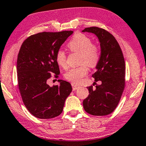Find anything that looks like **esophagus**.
Masks as SVG:
<instances>
[{
  "label": "esophagus",
  "mask_w": 146,
  "mask_h": 146,
  "mask_svg": "<svg viewBox=\"0 0 146 146\" xmlns=\"http://www.w3.org/2000/svg\"><path fill=\"white\" fill-rule=\"evenodd\" d=\"M71 86H72V87H73V91H75V90L79 89V88H80V86H78V85L74 84V83L71 84Z\"/></svg>",
  "instance_id": "34e87169"
}]
</instances>
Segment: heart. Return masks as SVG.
I'll return each instance as SVG.
<instances>
[{
    "mask_svg": "<svg viewBox=\"0 0 146 146\" xmlns=\"http://www.w3.org/2000/svg\"><path fill=\"white\" fill-rule=\"evenodd\" d=\"M93 42L90 37L82 33H77L73 36L68 44V48L72 52L80 54L79 61L82 63L80 66L71 68L64 73L67 80L74 84H79L88 74V65L90 67H96L101 58V50L98 46L92 44ZM55 59L56 63L62 68H67V55L62 50H57Z\"/></svg>",
    "mask_w": 146,
    "mask_h": 146,
    "instance_id": "b5f03b06",
    "label": "heart"
}]
</instances>
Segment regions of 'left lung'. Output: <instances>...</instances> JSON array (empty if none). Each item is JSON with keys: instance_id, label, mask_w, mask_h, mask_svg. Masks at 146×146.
Masks as SVG:
<instances>
[{"instance_id": "left-lung-1", "label": "left lung", "mask_w": 146, "mask_h": 146, "mask_svg": "<svg viewBox=\"0 0 146 146\" xmlns=\"http://www.w3.org/2000/svg\"><path fill=\"white\" fill-rule=\"evenodd\" d=\"M83 32L93 33L100 42L101 58L92 75L96 88L88 87L90 94L83 101L86 111L94 116L108 115L119 104L125 86V62L123 52L115 38L104 29L86 27Z\"/></svg>"}]
</instances>
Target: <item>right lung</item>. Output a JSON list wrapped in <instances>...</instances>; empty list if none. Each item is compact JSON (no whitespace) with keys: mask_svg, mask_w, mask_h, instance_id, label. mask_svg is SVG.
<instances>
[{"mask_svg":"<svg viewBox=\"0 0 146 146\" xmlns=\"http://www.w3.org/2000/svg\"><path fill=\"white\" fill-rule=\"evenodd\" d=\"M73 31L40 32L25 40L17 62L18 87L23 104L38 119H52L62 113L71 85L58 79L59 85L49 86L47 81L60 74L55 55Z\"/></svg>","mask_w":146,"mask_h":146,"instance_id":"add662e5","label":"right lung"}]
</instances>
